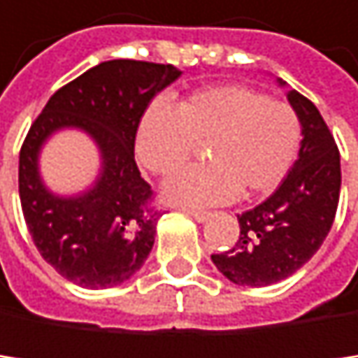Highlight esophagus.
Listing matches in <instances>:
<instances>
[{
    "label": "esophagus",
    "mask_w": 358,
    "mask_h": 358,
    "mask_svg": "<svg viewBox=\"0 0 358 358\" xmlns=\"http://www.w3.org/2000/svg\"><path fill=\"white\" fill-rule=\"evenodd\" d=\"M185 213H187V215H191L195 221H206V219L210 217V213H208V210H199V208H185Z\"/></svg>",
    "instance_id": "1"
}]
</instances>
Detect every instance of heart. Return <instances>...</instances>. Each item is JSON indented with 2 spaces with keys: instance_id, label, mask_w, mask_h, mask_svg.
Masks as SVG:
<instances>
[{
  "instance_id": "1",
  "label": "heart",
  "mask_w": 358,
  "mask_h": 358,
  "mask_svg": "<svg viewBox=\"0 0 358 358\" xmlns=\"http://www.w3.org/2000/svg\"><path fill=\"white\" fill-rule=\"evenodd\" d=\"M206 143L199 167L169 178L165 197L178 203H223L273 193L301 148V117L285 101L245 85L203 87L176 105H152L141 117L135 152L157 176L180 169Z\"/></svg>"
}]
</instances>
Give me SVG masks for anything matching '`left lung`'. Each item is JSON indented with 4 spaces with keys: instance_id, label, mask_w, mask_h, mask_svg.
<instances>
[{
    "instance_id": "1",
    "label": "left lung",
    "mask_w": 358,
    "mask_h": 358,
    "mask_svg": "<svg viewBox=\"0 0 358 358\" xmlns=\"http://www.w3.org/2000/svg\"><path fill=\"white\" fill-rule=\"evenodd\" d=\"M287 101L303 127L299 159L266 201L238 215L236 245L210 255L238 285L259 287L294 275L320 249L335 221L341 187L337 143L309 99L292 90Z\"/></svg>"
}]
</instances>
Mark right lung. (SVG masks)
<instances>
[{"label":"right lung","instance_id":"obj_1","mask_svg":"<svg viewBox=\"0 0 358 358\" xmlns=\"http://www.w3.org/2000/svg\"><path fill=\"white\" fill-rule=\"evenodd\" d=\"M180 77L171 64L111 59L59 87L19 155V195L29 236L62 277L83 287L131 279L152 251L161 210L135 163V135L155 96ZM77 126L99 145L103 169L79 198H57L37 176V152L57 128Z\"/></svg>","mask_w":358,"mask_h":358}]
</instances>
